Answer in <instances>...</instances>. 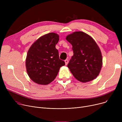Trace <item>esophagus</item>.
I'll use <instances>...</instances> for the list:
<instances>
[{
    "instance_id": "1",
    "label": "esophagus",
    "mask_w": 122,
    "mask_h": 122,
    "mask_svg": "<svg viewBox=\"0 0 122 122\" xmlns=\"http://www.w3.org/2000/svg\"><path fill=\"white\" fill-rule=\"evenodd\" d=\"M65 64L66 65H67L68 63V59H66L65 60Z\"/></svg>"
}]
</instances>
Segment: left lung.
Masks as SVG:
<instances>
[{"mask_svg":"<svg viewBox=\"0 0 122 122\" xmlns=\"http://www.w3.org/2000/svg\"><path fill=\"white\" fill-rule=\"evenodd\" d=\"M66 39L73 46L74 55L67 66L74 77L82 82L95 79L102 66V54L97 43L82 31H75Z\"/></svg>","mask_w":122,"mask_h":122,"instance_id":"obj_1","label":"left lung"}]
</instances>
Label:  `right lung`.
Returning <instances> with one entry per match:
<instances>
[{
    "label": "right lung",
    "instance_id": "obj_1",
    "mask_svg": "<svg viewBox=\"0 0 122 122\" xmlns=\"http://www.w3.org/2000/svg\"><path fill=\"white\" fill-rule=\"evenodd\" d=\"M59 35L50 33L38 39L30 47L25 59V67L30 78L38 85H46L56 78L61 67L65 65L59 59L55 46Z\"/></svg>",
    "mask_w": 122,
    "mask_h": 122
}]
</instances>
